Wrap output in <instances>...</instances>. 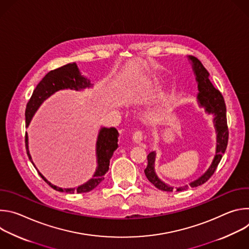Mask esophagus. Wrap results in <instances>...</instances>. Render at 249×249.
I'll use <instances>...</instances> for the list:
<instances>
[{
    "mask_svg": "<svg viewBox=\"0 0 249 249\" xmlns=\"http://www.w3.org/2000/svg\"><path fill=\"white\" fill-rule=\"evenodd\" d=\"M143 140V133H142L141 131H137L134 133L133 135V142L136 144H139L141 143V141Z\"/></svg>",
    "mask_w": 249,
    "mask_h": 249,
    "instance_id": "obj_1",
    "label": "esophagus"
}]
</instances>
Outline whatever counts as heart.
<instances>
[{"instance_id":"heart-1","label":"heart","mask_w":249,"mask_h":249,"mask_svg":"<svg viewBox=\"0 0 249 249\" xmlns=\"http://www.w3.org/2000/svg\"><path fill=\"white\" fill-rule=\"evenodd\" d=\"M157 112H149L147 115H146V119H147V121H149V122H151V123H153V122H155L156 121V119H157Z\"/></svg>"}]
</instances>
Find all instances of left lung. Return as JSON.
I'll return each instance as SVG.
<instances>
[{"mask_svg": "<svg viewBox=\"0 0 249 249\" xmlns=\"http://www.w3.org/2000/svg\"><path fill=\"white\" fill-rule=\"evenodd\" d=\"M188 59L192 62V68L196 76V81L198 83V102L200 106L205 108L206 112H208L209 114H214L215 116L214 123L217 133L216 156L214 160H213V162L208 168V170L203 175H201L198 179L184 186L174 188L172 186L165 184L159 178L155 171L156 153H150L148 155V165L145 169V174L149 181L153 183L158 189L166 192H172L173 190L183 191L188 189L189 187L193 188L200 186L204 184L206 181H208L210 179V177L216 171L218 164L220 163L222 157L226 152L229 141V128L227 124V108L225 99L220 90L213 86V84L209 80L210 74L208 73V71L205 69L203 64L194 56H188Z\"/></svg>", "mask_w": 249, "mask_h": 249, "instance_id": "1", "label": "left lung"}]
</instances>
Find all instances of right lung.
<instances>
[{
  "label": "right lung",
  "instance_id": "add662e5",
  "mask_svg": "<svg viewBox=\"0 0 249 249\" xmlns=\"http://www.w3.org/2000/svg\"><path fill=\"white\" fill-rule=\"evenodd\" d=\"M92 85L90 84L89 80L85 78L81 75L78 66L76 63L73 64H67L63 67L50 71L48 74L40 81V83L36 86L33 93L26 104L25 109V123L26 127H28L34 113L39 108V106L42 102L47 99L50 95L60 89H75L81 90L86 88H90ZM118 131L111 127V128H101L98 133L97 141H96V159H97V167L96 170L88 182L85 184L78 186L76 188H61L56 185L51 184L45 177L38 171V169L35 167L31 156L28 151V137L27 133H25V148L28 159L34 165V167L37 169L39 175L42 177V179L49 184L53 189L59 192H66V193H87L94 189L103 179L104 174L109 169V162L110 159L114 153V151L118 148Z\"/></svg>",
  "mask_w": 249,
  "mask_h": 249
}]
</instances>
